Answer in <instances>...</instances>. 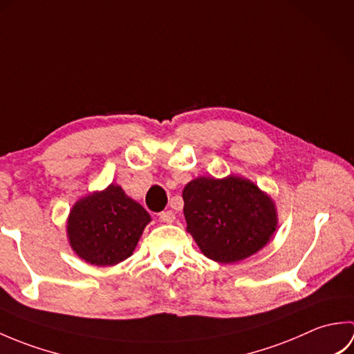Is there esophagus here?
I'll return each instance as SVG.
<instances>
[{
	"instance_id": "34e87169",
	"label": "esophagus",
	"mask_w": 354,
	"mask_h": 354,
	"mask_svg": "<svg viewBox=\"0 0 354 354\" xmlns=\"http://www.w3.org/2000/svg\"><path fill=\"white\" fill-rule=\"evenodd\" d=\"M175 213L171 212V209H169V212H162V213H160V221L161 222H164V223H171V222H175Z\"/></svg>"
}]
</instances>
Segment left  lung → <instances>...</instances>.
Segmentation results:
<instances>
[{"mask_svg": "<svg viewBox=\"0 0 354 354\" xmlns=\"http://www.w3.org/2000/svg\"><path fill=\"white\" fill-rule=\"evenodd\" d=\"M183 199L187 231L209 260L242 261L274 237L275 202L250 179L199 176L184 187Z\"/></svg>", "mask_w": 354, "mask_h": 354, "instance_id": "left-lung-1", "label": "left lung"}]
</instances>
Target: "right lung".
Masks as SVG:
<instances>
[{"instance_id": "obj_1", "label": "right lung", "mask_w": 354, "mask_h": 354, "mask_svg": "<svg viewBox=\"0 0 354 354\" xmlns=\"http://www.w3.org/2000/svg\"><path fill=\"white\" fill-rule=\"evenodd\" d=\"M150 214L109 184L80 198L66 219V237L79 259L94 266H115L133 254Z\"/></svg>"}]
</instances>
